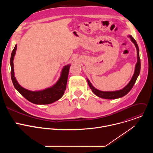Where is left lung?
Instances as JSON below:
<instances>
[{"mask_svg":"<svg viewBox=\"0 0 153 153\" xmlns=\"http://www.w3.org/2000/svg\"><path fill=\"white\" fill-rule=\"evenodd\" d=\"M128 37L130 38L132 42L134 43V45L136 46V49H137V63H136V66H135V70H134V74H133L131 79V80L129 81V82L123 88H122L120 90L113 91H102L99 90L95 88L93 86V85L91 84V83L90 82V81L86 78L88 85L90 86V88L92 90L93 93L94 94H96L97 96H98L100 98H103V99H118V98H120V97H122L125 96L129 92V91L131 90L132 89L134 83H136L137 77L139 76V75L140 74V57H139V49L138 45L137 44L136 41L132 37V36L128 35Z\"/></svg>","mask_w":153,"mask_h":153,"instance_id":"obj_1","label":"left lung"}]
</instances>
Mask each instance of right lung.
I'll return each mask as SVG.
<instances>
[{
	"label": "right lung",
	"instance_id": "1",
	"mask_svg": "<svg viewBox=\"0 0 153 153\" xmlns=\"http://www.w3.org/2000/svg\"><path fill=\"white\" fill-rule=\"evenodd\" d=\"M17 45H15L12 51L10 65H11V76L14 88L30 102L37 105H47L52 103L60 99L63 95L66 90L68 76L71 65H67L63 68L60 76L57 82L52 86L40 91H30L21 86L17 82L14 72V57L16 54Z\"/></svg>",
	"mask_w": 153,
	"mask_h": 153
}]
</instances>
